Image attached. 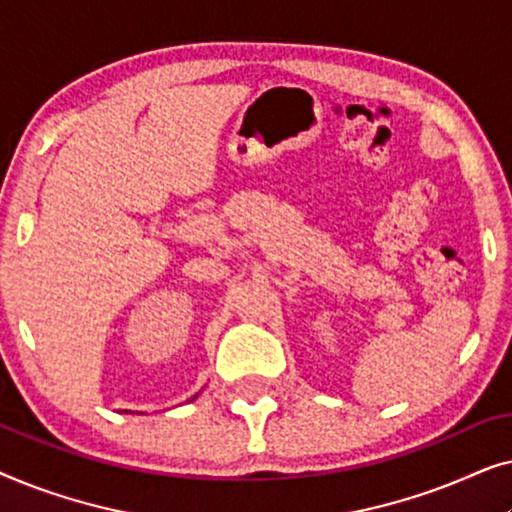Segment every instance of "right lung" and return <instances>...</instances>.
Returning a JSON list of instances; mask_svg holds the SVG:
<instances>
[{
    "label": "right lung",
    "instance_id": "1",
    "mask_svg": "<svg viewBox=\"0 0 512 512\" xmlns=\"http://www.w3.org/2000/svg\"><path fill=\"white\" fill-rule=\"evenodd\" d=\"M193 398H195V396H193Z\"/></svg>",
    "mask_w": 512,
    "mask_h": 512
}]
</instances>
